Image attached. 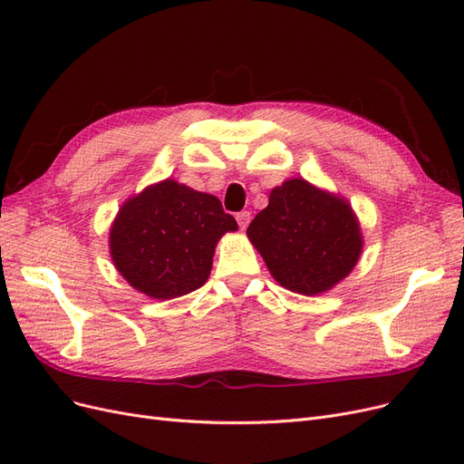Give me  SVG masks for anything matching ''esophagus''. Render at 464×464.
Instances as JSON below:
<instances>
[{
	"mask_svg": "<svg viewBox=\"0 0 464 464\" xmlns=\"http://www.w3.org/2000/svg\"><path fill=\"white\" fill-rule=\"evenodd\" d=\"M236 220H237V224H240V228L246 230L249 220H251V213H249V210H242V213L236 215Z\"/></svg>",
	"mask_w": 464,
	"mask_h": 464,
	"instance_id": "obj_1",
	"label": "esophagus"
}]
</instances>
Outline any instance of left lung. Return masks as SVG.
I'll return each mask as SVG.
<instances>
[{
  "label": "left lung",
  "instance_id": "1",
  "mask_svg": "<svg viewBox=\"0 0 464 464\" xmlns=\"http://www.w3.org/2000/svg\"><path fill=\"white\" fill-rule=\"evenodd\" d=\"M271 275L285 288L314 296L343 280L360 257L362 234L346 201L288 179L247 227Z\"/></svg>",
  "mask_w": 464,
  "mask_h": 464
}]
</instances>
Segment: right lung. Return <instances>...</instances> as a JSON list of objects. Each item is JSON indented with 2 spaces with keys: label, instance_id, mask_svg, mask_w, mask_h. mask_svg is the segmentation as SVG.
I'll list each match as a JSON object with an SVG mask.
<instances>
[{
  "label": "right lung",
  "instance_id": "right-lung-1",
  "mask_svg": "<svg viewBox=\"0 0 464 464\" xmlns=\"http://www.w3.org/2000/svg\"><path fill=\"white\" fill-rule=\"evenodd\" d=\"M234 230V217L215 195L164 179L123 203L110 230V254L133 288L170 300L207 283L218 237Z\"/></svg>",
  "mask_w": 464,
  "mask_h": 464
}]
</instances>
